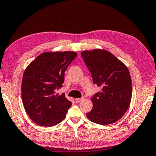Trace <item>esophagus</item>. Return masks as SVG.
Wrapping results in <instances>:
<instances>
[{
  "label": "esophagus",
  "instance_id": "esophagus-1",
  "mask_svg": "<svg viewBox=\"0 0 156 156\" xmlns=\"http://www.w3.org/2000/svg\"><path fill=\"white\" fill-rule=\"evenodd\" d=\"M83 99V98H76L75 101H76V102H80L81 101H82Z\"/></svg>",
  "mask_w": 156,
  "mask_h": 156
}]
</instances>
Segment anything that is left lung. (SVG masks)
<instances>
[{
	"mask_svg": "<svg viewBox=\"0 0 156 156\" xmlns=\"http://www.w3.org/2000/svg\"><path fill=\"white\" fill-rule=\"evenodd\" d=\"M81 55L93 83L102 88L93 96V109L86 116L100 125L114 123L125 114L130 104L132 81L128 69L107 50L83 51Z\"/></svg>",
	"mask_w": 156,
	"mask_h": 156,
	"instance_id": "8db88e82",
	"label": "left lung"
}]
</instances>
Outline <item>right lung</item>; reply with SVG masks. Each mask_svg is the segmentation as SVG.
<instances>
[{
  "label": "right lung",
  "instance_id": "add662e5",
  "mask_svg": "<svg viewBox=\"0 0 156 156\" xmlns=\"http://www.w3.org/2000/svg\"><path fill=\"white\" fill-rule=\"evenodd\" d=\"M76 56L74 51L44 52L26 68L21 98L26 113L37 125L51 127L66 117L72 102L56 90L63 86L65 72Z\"/></svg>",
  "mask_w": 156,
  "mask_h": 156
}]
</instances>
